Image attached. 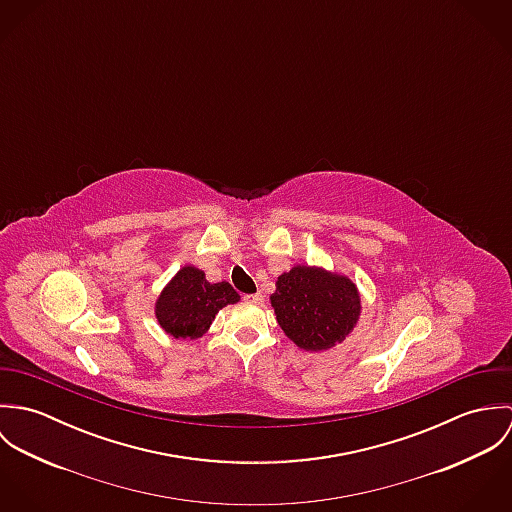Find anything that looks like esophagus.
Wrapping results in <instances>:
<instances>
[{"label": "esophagus", "instance_id": "esophagus-1", "mask_svg": "<svg viewBox=\"0 0 512 512\" xmlns=\"http://www.w3.org/2000/svg\"><path fill=\"white\" fill-rule=\"evenodd\" d=\"M244 299L248 303H262L264 301V295L262 293H250V295H244Z\"/></svg>", "mask_w": 512, "mask_h": 512}]
</instances>
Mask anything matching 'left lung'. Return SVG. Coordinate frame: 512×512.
<instances>
[{
    "label": "left lung",
    "mask_w": 512,
    "mask_h": 512,
    "mask_svg": "<svg viewBox=\"0 0 512 512\" xmlns=\"http://www.w3.org/2000/svg\"><path fill=\"white\" fill-rule=\"evenodd\" d=\"M278 325L293 343L311 353L345 341L361 317V293L337 272L317 266H293L270 295Z\"/></svg>",
    "instance_id": "left-lung-1"
}]
</instances>
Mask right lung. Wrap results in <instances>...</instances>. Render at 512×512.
I'll return each instance as SVG.
<instances>
[{
	"label": "right lung",
	"instance_id": "1",
	"mask_svg": "<svg viewBox=\"0 0 512 512\" xmlns=\"http://www.w3.org/2000/svg\"><path fill=\"white\" fill-rule=\"evenodd\" d=\"M238 299L228 282L211 284L203 270L183 266L155 299V317L173 339L195 341L209 331L222 307Z\"/></svg>",
	"mask_w": 512,
	"mask_h": 512
}]
</instances>
